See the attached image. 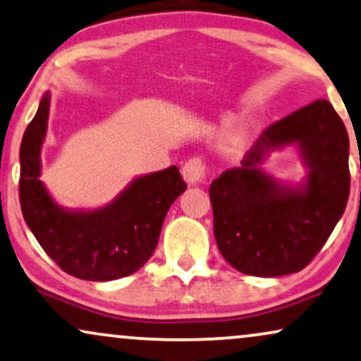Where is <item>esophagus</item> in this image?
Returning a JSON list of instances; mask_svg holds the SVG:
<instances>
[{
  "label": "esophagus",
  "mask_w": 361,
  "mask_h": 361,
  "mask_svg": "<svg viewBox=\"0 0 361 361\" xmlns=\"http://www.w3.org/2000/svg\"><path fill=\"white\" fill-rule=\"evenodd\" d=\"M205 174H207V169H205V164L202 159L192 157L184 164L182 167V176L187 180L189 185H197L202 184L205 180Z\"/></svg>",
  "instance_id": "obj_1"
}]
</instances>
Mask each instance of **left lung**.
Segmentation results:
<instances>
[{
  "mask_svg": "<svg viewBox=\"0 0 361 361\" xmlns=\"http://www.w3.org/2000/svg\"><path fill=\"white\" fill-rule=\"evenodd\" d=\"M288 147L307 169L298 183L277 180L263 167L274 152ZM348 152L345 126L325 99L267 128L240 167L222 172L209 187L214 235L224 259L255 277L305 269L345 212Z\"/></svg>",
  "mask_w": 361,
  "mask_h": 361,
  "instance_id": "left-lung-1",
  "label": "left lung"
}]
</instances>
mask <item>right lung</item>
<instances>
[{
  "mask_svg": "<svg viewBox=\"0 0 361 361\" xmlns=\"http://www.w3.org/2000/svg\"><path fill=\"white\" fill-rule=\"evenodd\" d=\"M51 92L41 97L20 147V202L25 222L64 272L109 282L137 272L157 247L167 210L187 189L179 167L134 177L97 209L59 205L41 180V151L48 133Z\"/></svg>",
  "mask_w": 361,
  "mask_h": 361,
  "instance_id": "add662e5",
  "label": "right lung"
}]
</instances>
